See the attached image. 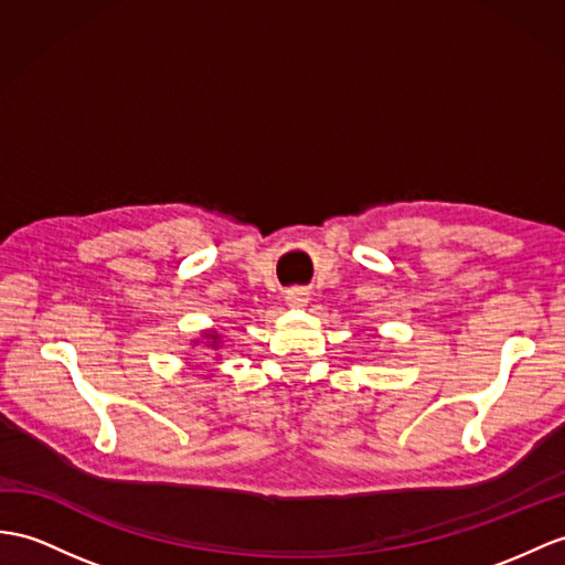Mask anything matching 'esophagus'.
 <instances>
[{
  "mask_svg": "<svg viewBox=\"0 0 565 565\" xmlns=\"http://www.w3.org/2000/svg\"><path fill=\"white\" fill-rule=\"evenodd\" d=\"M307 301H309V295L305 290H299V287L287 292V305L290 307H307Z\"/></svg>",
  "mask_w": 565,
  "mask_h": 565,
  "instance_id": "1",
  "label": "esophagus"
}]
</instances>
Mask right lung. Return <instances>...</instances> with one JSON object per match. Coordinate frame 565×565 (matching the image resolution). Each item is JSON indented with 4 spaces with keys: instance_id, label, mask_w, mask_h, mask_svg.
<instances>
[{
    "instance_id": "1",
    "label": "right lung",
    "mask_w": 565,
    "mask_h": 565,
    "mask_svg": "<svg viewBox=\"0 0 565 565\" xmlns=\"http://www.w3.org/2000/svg\"><path fill=\"white\" fill-rule=\"evenodd\" d=\"M211 340H213V342H211V348H217V338H215V335H211Z\"/></svg>"
}]
</instances>
